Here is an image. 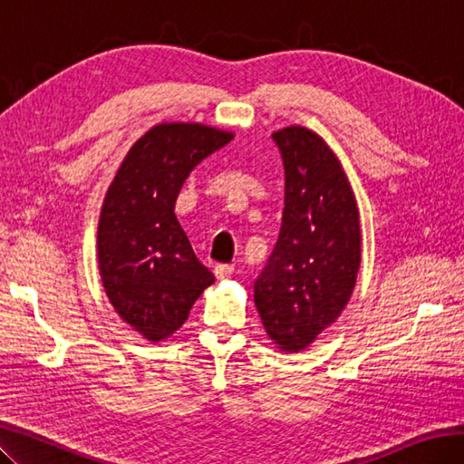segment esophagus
Here are the masks:
<instances>
[{
    "instance_id": "obj_1",
    "label": "esophagus",
    "mask_w": 464,
    "mask_h": 464,
    "mask_svg": "<svg viewBox=\"0 0 464 464\" xmlns=\"http://www.w3.org/2000/svg\"><path fill=\"white\" fill-rule=\"evenodd\" d=\"M232 274H234V266L220 264V266L214 267V276H217L218 279H228Z\"/></svg>"
}]
</instances>
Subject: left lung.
<instances>
[{
    "label": "left lung",
    "instance_id": "left-lung-1",
    "mask_svg": "<svg viewBox=\"0 0 464 464\" xmlns=\"http://www.w3.org/2000/svg\"><path fill=\"white\" fill-rule=\"evenodd\" d=\"M285 169L277 244L254 284V303L271 343L299 353L341 317L356 285L362 234L354 190L319 133L274 131Z\"/></svg>",
    "mask_w": 464,
    "mask_h": 464
}]
</instances>
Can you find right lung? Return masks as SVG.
I'll return each instance as SVG.
<instances>
[{
    "mask_svg": "<svg viewBox=\"0 0 464 464\" xmlns=\"http://www.w3.org/2000/svg\"><path fill=\"white\" fill-rule=\"evenodd\" d=\"M234 138L195 121L157 123L131 145L98 220V267L111 307L150 343L179 331L214 276L175 217L193 169Z\"/></svg>",
    "mask_w": 464,
    "mask_h": 464,
    "instance_id": "add662e5",
    "label": "right lung"
}]
</instances>
